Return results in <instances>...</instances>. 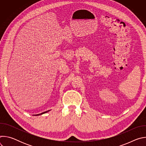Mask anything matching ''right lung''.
I'll use <instances>...</instances> for the list:
<instances>
[{
  "label": "right lung",
  "instance_id": "1",
  "mask_svg": "<svg viewBox=\"0 0 146 146\" xmlns=\"http://www.w3.org/2000/svg\"><path fill=\"white\" fill-rule=\"evenodd\" d=\"M50 110H48V111H45V112H43V113H41V114H36V115H40V114H44V113H47V112H48V111H49Z\"/></svg>",
  "mask_w": 146,
  "mask_h": 146
}]
</instances>
